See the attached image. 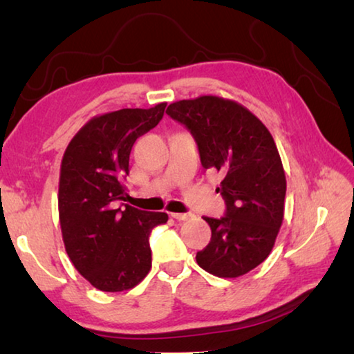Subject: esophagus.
Listing matches in <instances>:
<instances>
[{
    "mask_svg": "<svg viewBox=\"0 0 354 354\" xmlns=\"http://www.w3.org/2000/svg\"><path fill=\"white\" fill-rule=\"evenodd\" d=\"M171 218H174L176 221H188L193 218L191 213H171Z\"/></svg>",
    "mask_w": 354,
    "mask_h": 354,
    "instance_id": "esophagus-1",
    "label": "esophagus"
}]
</instances>
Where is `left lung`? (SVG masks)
<instances>
[{
	"mask_svg": "<svg viewBox=\"0 0 354 354\" xmlns=\"http://www.w3.org/2000/svg\"><path fill=\"white\" fill-rule=\"evenodd\" d=\"M166 113L189 130L205 169L224 176L225 216L203 218L212 241L196 261L216 277L236 278L269 257L284 214L286 177L268 127L234 101L218 96L183 99Z\"/></svg>",
	"mask_w": 354,
	"mask_h": 354,
	"instance_id": "1",
	"label": "left lung"
}]
</instances>
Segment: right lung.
I'll return each instance as SVG.
<instances>
[{
    "instance_id": "1",
    "label": "right lung",
    "mask_w": 354,
    "mask_h": 354,
    "mask_svg": "<svg viewBox=\"0 0 354 354\" xmlns=\"http://www.w3.org/2000/svg\"><path fill=\"white\" fill-rule=\"evenodd\" d=\"M166 102L96 116L64 153L59 218L68 257L77 272L104 292L136 286L152 266L149 236L166 213L122 203L133 142L163 118Z\"/></svg>"
}]
</instances>
